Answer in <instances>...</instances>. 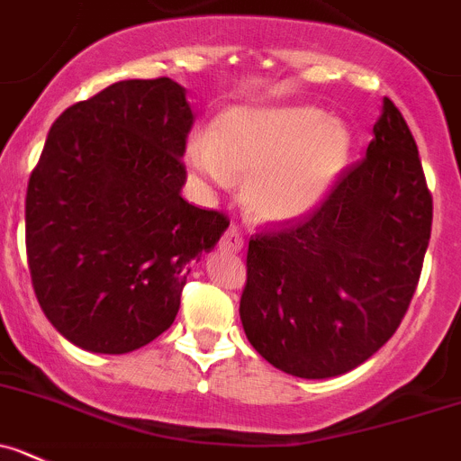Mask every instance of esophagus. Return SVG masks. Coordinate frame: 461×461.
<instances>
[{
	"label": "esophagus",
	"mask_w": 461,
	"mask_h": 461,
	"mask_svg": "<svg viewBox=\"0 0 461 461\" xmlns=\"http://www.w3.org/2000/svg\"><path fill=\"white\" fill-rule=\"evenodd\" d=\"M240 248H243V236H240V231L236 227H230L221 239V250L234 255V252H240Z\"/></svg>",
	"instance_id": "1"
}]
</instances>
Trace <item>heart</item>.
I'll use <instances>...</instances> for the list:
<instances>
[{"label": "heart", "instance_id": "obj_1", "mask_svg": "<svg viewBox=\"0 0 461 461\" xmlns=\"http://www.w3.org/2000/svg\"><path fill=\"white\" fill-rule=\"evenodd\" d=\"M346 122L313 106H234L211 136L186 145V163L209 184L248 179L245 197L264 221H295L316 209L346 170Z\"/></svg>", "mask_w": 461, "mask_h": 461}]
</instances>
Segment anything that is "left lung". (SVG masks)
I'll return each mask as SVG.
<instances>
[{"label": "left lung", "mask_w": 461, "mask_h": 461, "mask_svg": "<svg viewBox=\"0 0 461 461\" xmlns=\"http://www.w3.org/2000/svg\"><path fill=\"white\" fill-rule=\"evenodd\" d=\"M432 231V195L405 118L384 97L366 158L309 216L248 245L245 337L304 380L352 371L398 330Z\"/></svg>", "instance_id": "left-lung-1"}]
</instances>
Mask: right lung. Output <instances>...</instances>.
Returning <instances> with one entry per match:
<instances>
[{
  "label": "right lung",
  "mask_w": 461,
  "mask_h": 461,
  "mask_svg": "<svg viewBox=\"0 0 461 461\" xmlns=\"http://www.w3.org/2000/svg\"><path fill=\"white\" fill-rule=\"evenodd\" d=\"M193 111L177 81L127 79L63 111L27 188V259L47 321L102 355L166 332L230 227L182 197Z\"/></svg>",
  "instance_id": "add662e5"
}]
</instances>
